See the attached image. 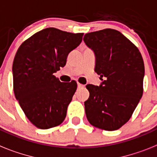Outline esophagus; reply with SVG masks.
I'll return each instance as SVG.
<instances>
[{
  "label": "esophagus",
  "instance_id": "obj_1",
  "mask_svg": "<svg viewBox=\"0 0 157 157\" xmlns=\"http://www.w3.org/2000/svg\"><path fill=\"white\" fill-rule=\"evenodd\" d=\"M83 87H84V85H81V84H77V88H78V89H81V88H83Z\"/></svg>",
  "mask_w": 157,
  "mask_h": 157
}]
</instances>
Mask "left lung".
Here are the masks:
<instances>
[{"instance_id": "left-lung-1", "label": "left lung", "mask_w": 157, "mask_h": 157, "mask_svg": "<svg viewBox=\"0 0 157 157\" xmlns=\"http://www.w3.org/2000/svg\"><path fill=\"white\" fill-rule=\"evenodd\" d=\"M84 41L94 52V70L102 81L99 86L86 85L87 119L101 129H119L130 119L143 95L141 54L127 37L112 29L86 33Z\"/></svg>"}]
</instances>
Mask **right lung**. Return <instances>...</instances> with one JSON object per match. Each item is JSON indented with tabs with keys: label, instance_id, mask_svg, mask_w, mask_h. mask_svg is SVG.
<instances>
[{
	"label": "right lung",
	"instance_id": "1",
	"mask_svg": "<svg viewBox=\"0 0 157 157\" xmlns=\"http://www.w3.org/2000/svg\"><path fill=\"white\" fill-rule=\"evenodd\" d=\"M83 35L47 28L26 40L16 53L14 94L28 119L39 128L56 127L66 117L77 85L75 81L60 82L53 73L66 64Z\"/></svg>",
	"mask_w": 157,
	"mask_h": 157
}]
</instances>
